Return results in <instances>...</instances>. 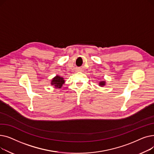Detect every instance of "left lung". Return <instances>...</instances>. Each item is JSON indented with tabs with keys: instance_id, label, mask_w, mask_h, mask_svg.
I'll return each instance as SVG.
<instances>
[{
	"instance_id": "8db88e82",
	"label": "left lung",
	"mask_w": 154,
	"mask_h": 154,
	"mask_svg": "<svg viewBox=\"0 0 154 154\" xmlns=\"http://www.w3.org/2000/svg\"><path fill=\"white\" fill-rule=\"evenodd\" d=\"M106 85V82L105 80H102V81H100L99 83V85L100 87H103L104 85Z\"/></svg>"
}]
</instances>
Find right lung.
<instances>
[{"label": "right lung", "instance_id": "obj_1", "mask_svg": "<svg viewBox=\"0 0 154 154\" xmlns=\"http://www.w3.org/2000/svg\"><path fill=\"white\" fill-rule=\"evenodd\" d=\"M64 83L65 80L63 77L59 75H56L52 79L51 84L55 88H60Z\"/></svg>", "mask_w": 154, "mask_h": 154}]
</instances>
